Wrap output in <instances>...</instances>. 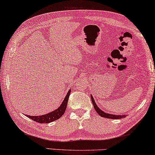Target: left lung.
Instances as JSON below:
<instances>
[{
  "mask_svg": "<svg viewBox=\"0 0 155 155\" xmlns=\"http://www.w3.org/2000/svg\"><path fill=\"white\" fill-rule=\"evenodd\" d=\"M90 97H91V100H92V104H93V107L95 108V110H96V112H97V113L98 114H100V116L102 117H105V118H110V119H121V118H123V117H125L126 115H117V114H109V113H106V112H104V111H102V110H100L99 107H98V106L97 105V104L95 103V100H94L93 97H92V95H90Z\"/></svg>",
  "mask_w": 155,
  "mask_h": 155,
  "instance_id": "obj_1",
  "label": "left lung"
}]
</instances>
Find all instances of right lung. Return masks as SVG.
<instances>
[{
    "instance_id": "obj_1",
    "label": "right lung",
    "mask_w": 155,
    "mask_h": 155,
    "mask_svg": "<svg viewBox=\"0 0 155 155\" xmlns=\"http://www.w3.org/2000/svg\"><path fill=\"white\" fill-rule=\"evenodd\" d=\"M70 92H71V90H69V91L68 92L67 95L65 96V99H64L63 102H62V104H60V107H58V109L54 110V111L49 112V113L46 114H43V115H40V116L26 115V116H27L28 117H29L30 119L38 122V123H49V122L55 121V120L59 119L60 117H61L62 116H63V114H64V112H65Z\"/></svg>"
}]
</instances>
